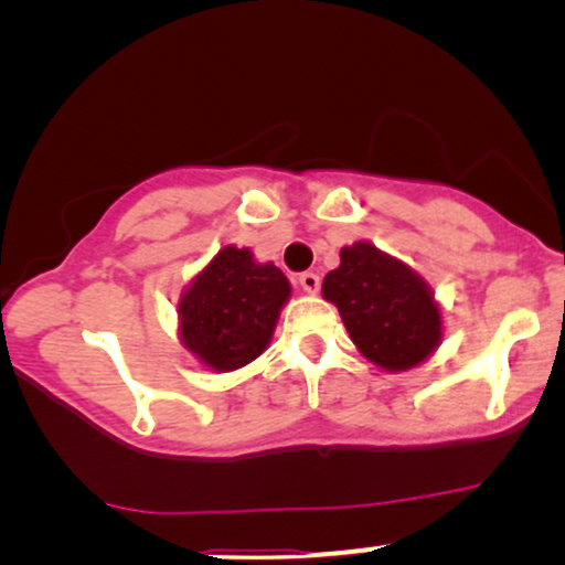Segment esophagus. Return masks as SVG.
Wrapping results in <instances>:
<instances>
[{"label": "esophagus", "mask_w": 565, "mask_h": 565, "mask_svg": "<svg viewBox=\"0 0 565 565\" xmlns=\"http://www.w3.org/2000/svg\"><path fill=\"white\" fill-rule=\"evenodd\" d=\"M298 282H300V288H303V292H308V296H316L321 288V280L316 273H303L298 277Z\"/></svg>", "instance_id": "34e87169"}]
</instances>
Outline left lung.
<instances>
[{"label": "left lung", "mask_w": 565, "mask_h": 565, "mask_svg": "<svg viewBox=\"0 0 565 565\" xmlns=\"http://www.w3.org/2000/svg\"><path fill=\"white\" fill-rule=\"evenodd\" d=\"M323 300L337 306L358 352L385 373H406L443 344L445 316L424 277L373 242L342 246L323 277Z\"/></svg>", "instance_id": "obj_1"}]
</instances>
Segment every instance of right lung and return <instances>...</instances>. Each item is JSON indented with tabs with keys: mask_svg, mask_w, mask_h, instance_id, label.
Listing matches in <instances>:
<instances>
[{
	"mask_svg": "<svg viewBox=\"0 0 565 565\" xmlns=\"http://www.w3.org/2000/svg\"><path fill=\"white\" fill-rule=\"evenodd\" d=\"M290 292L280 267L226 244L180 292L177 334L200 367L231 373L267 350Z\"/></svg>",
	"mask_w": 565,
	"mask_h": 565,
	"instance_id": "right-lung-1",
	"label": "right lung"
}]
</instances>
